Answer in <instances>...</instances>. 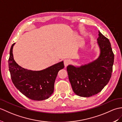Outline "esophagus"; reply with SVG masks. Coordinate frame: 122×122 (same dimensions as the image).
I'll return each mask as SVG.
<instances>
[{"label": "esophagus", "instance_id": "1", "mask_svg": "<svg viewBox=\"0 0 122 122\" xmlns=\"http://www.w3.org/2000/svg\"><path fill=\"white\" fill-rule=\"evenodd\" d=\"M70 64V61L69 60H67V59H66V60H64V66L66 67L68 65Z\"/></svg>", "mask_w": 122, "mask_h": 122}]
</instances>
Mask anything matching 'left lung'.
Returning <instances> with one entry per match:
<instances>
[{
    "instance_id": "8db88e82",
    "label": "left lung",
    "mask_w": 122,
    "mask_h": 122,
    "mask_svg": "<svg viewBox=\"0 0 122 122\" xmlns=\"http://www.w3.org/2000/svg\"><path fill=\"white\" fill-rule=\"evenodd\" d=\"M97 39L100 55L97 60L80 67L67 66L73 92L81 97H89L100 92L111 78L114 56L108 38L99 32Z\"/></svg>"
}]
</instances>
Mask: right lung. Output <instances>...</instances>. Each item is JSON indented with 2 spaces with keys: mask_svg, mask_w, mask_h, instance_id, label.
<instances>
[{
  "mask_svg": "<svg viewBox=\"0 0 122 122\" xmlns=\"http://www.w3.org/2000/svg\"><path fill=\"white\" fill-rule=\"evenodd\" d=\"M11 46L8 60L11 80L14 85L22 94L30 99L41 101L49 98L54 91V84L58 72L63 69V62L47 69L33 71L22 68L13 59Z\"/></svg>",
  "mask_w": 122,
  "mask_h": 122,
  "instance_id": "1",
  "label": "right lung"
}]
</instances>
